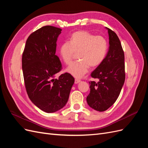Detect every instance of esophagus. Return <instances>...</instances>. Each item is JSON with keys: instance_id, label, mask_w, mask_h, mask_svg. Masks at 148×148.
<instances>
[{"instance_id": "34e87169", "label": "esophagus", "mask_w": 148, "mask_h": 148, "mask_svg": "<svg viewBox=\"0 0 148 148\" xmlns=\"http://www.w3.org/2000/svg\"><path fill=\"white\" fill-rule=\"evenodd\" d=\"M80 82H81V80L80 79H75V84H78V83H79Z\"/></svg>"}]
</instances>
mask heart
<instances>
[{"label":"heart","instance_id":"b5f03b06","mask_svg":"<svg viewBox=\"0 0 148 148\" xmlns=\"http://www.w3.org/2000/svg\"><path fill=\"white\" fill-rule=\"evenodd\" d=\"M108 49L107 40L101 36H95L88 31H78L71 36L69 42L61 44L59 55L65 64L69 65L76 53L79 60L71 64L66 71L75 78H82L89 67L99 66L106 56Z\"/></svg>","mask_w":148,"mask_h":148}]
</instances>
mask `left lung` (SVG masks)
<instances>
[{"mask_svg":"<svg viewBox=\"0 0 148 148\" xmlns=\"http://www.w3.org/2000/svg\"><path fill=\"white\" fill-rule=\"evenodd\" d=\"M109 49L102 63L91 73L98 82H89L90 93L88 104L97 111L103 112L112 106L120 95L125 82V56L120 39L116 33L107 28Z\"/></svg>","mask_w":148,"mask_h":148,"instance_id":"obj_1","label":"left lung"}]
</instances>
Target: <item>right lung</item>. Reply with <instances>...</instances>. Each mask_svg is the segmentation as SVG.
I'll return each mask as SVG.
<instances>
[{"label": "right lung", "mask_w": 148, "mask_h": 148, "mask_svg": "<svg viewBox=\"0 0 148 148\" xmlns=\"http://www.w3.org/2000/svg\"><path fill=\"white\" fill-rule=\"evenodd\" d=\"M62 29L45 26L31 33L22 55V69L30 100L47 113L59 110L68 101L74 78L69 73L55 75L62 69L56 55L57 41Z\"/></svg>", "instance_id": "1"}]
</instances>
